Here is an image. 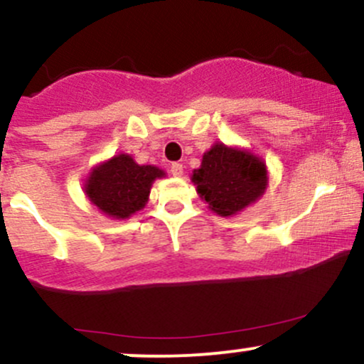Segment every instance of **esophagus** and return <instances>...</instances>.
<instances>
[{
    "label": "esophagus",
    "mask_w": 364,
    "mask_h": 364,
    "mask_svg": "<svg viewBox=\"0 0 364 364\" xmlns=\"http://www.w3.org/2000/svg\"><path fill=\"white\" fill-rule=\"evenodd\" d=\"M171 174H173V176H181L183 164H179V162H173V164H171Z\"/></svg>",
    "instance_id": "1"
}]
</instances>
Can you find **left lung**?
Here are the masks:
<instances>
[{
	"label": "left lung",
	"instance_id": "obj_1",
	"mask_svg": "<svg viewBox=\"0 0 364 364\" xmlns=\"http://www.w3.org/2000/svg\"><path fill=\"white\" fill-rule=\"evenodd\" d=\"M193 183L208 207L219 215H232L253 203L267 186L265 164L248 152L215 144L203 156Z\"/></svg>",
	"mask_w": 364,
	"mask_h": 364
}]
</instances>
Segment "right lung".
<instances>
[{
	"label": "right lung",
	"instance_id": "add662e5",
	"mask_svg": "<svg viewBox=\"0 0 364 364\" xmlns=\"http://www.w3.org/2000/svg\"><path fill=\"white\" fill-rule=\"evenodd\" d=\"M164 176L154 166H139L127 154L112 157L92 171L85 185L87 196L104 214L127 219L144 208L156 178Z\"/></svg>",
	"mask_w": 364,
	"mask_h": 364
}]
</instances>
